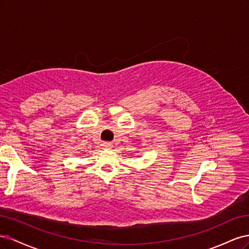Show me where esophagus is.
Segmentation results:
<instances>
[{
	"instance_id": "esophagus-1",
	"label": "esophagus",
	"mask_w": 249,
	"mask_h": 249,
	"mask_svg": "<svg viewBox=\"0 0 249 249\" xmlns=\"http://www.w3.org/2000/svg\"><path fill=\"white\" fill-rule=\"evenodd\" d=\"M103 146H104L105 148H110V147H112V145L110 144V143H108V142H105L104 144H103Z\"/></svg>"
}]
</instances>
